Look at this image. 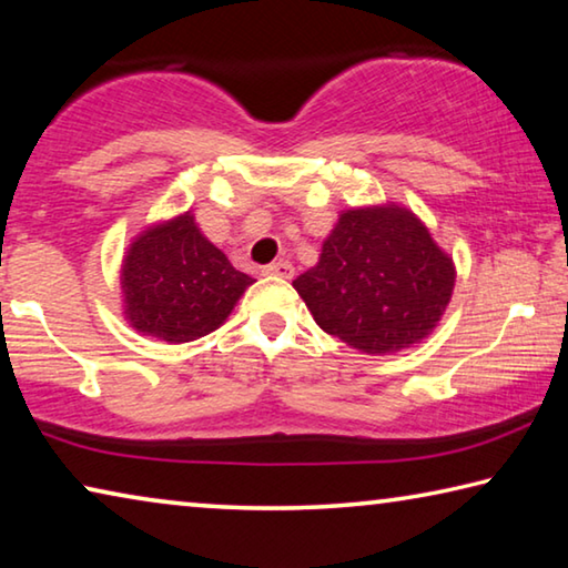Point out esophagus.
Segmentation results:
<instances>
[{"instance_id": "esophagus-1", "label": "esophagus", "mask_w": 568, "mask_h": 568, "mask_svg": "<svg viewBox=\"0 0 568 568\" xmlns=\"http://www.w3.org/2000/svg\"><path fill=\"white\" fill-rule=\"evenodd\" d=\"M261 273H263V275H267V277H293L295 267H293L291 263H287V261H277V263L265 265Z\"/></svg>"}]
</instances>
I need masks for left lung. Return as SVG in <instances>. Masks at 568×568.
<instances>
[{
  "label": "left lung",
  "instance_id": "1",
  "mask_svg": "<svg viewBox=\"0 0 568 568\" xmlns=\"http://www.w3.org/2000/svg\"><path fill=\"white\" fill-rule=\"evenodd\" d=\"M456 267L428 227L396 203L343 210L318 265L293 287L321 328L368 355L428 338L450 301Z\"/></svg>",
  "mask_w": 568,
  "mask_h": 568
}]
</instances>
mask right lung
<instances>
[{
	"label": "right lung",
	"instance_id": "add662e5",
	"mask_svg": "<svg viewBox=\"0 0 568 568\" xmlns=\"http://www.w3.org/2000/svg\"><path fill=\"white\" fill-rule=\"evenodd\" d=\"M124 318L134 331L190 343L217 331L255 281L200 233L192 213L150 225L122 261Z\"/></svg>",
	"mask_w": 568,
	"mask_h": 568
}]
</instances>
